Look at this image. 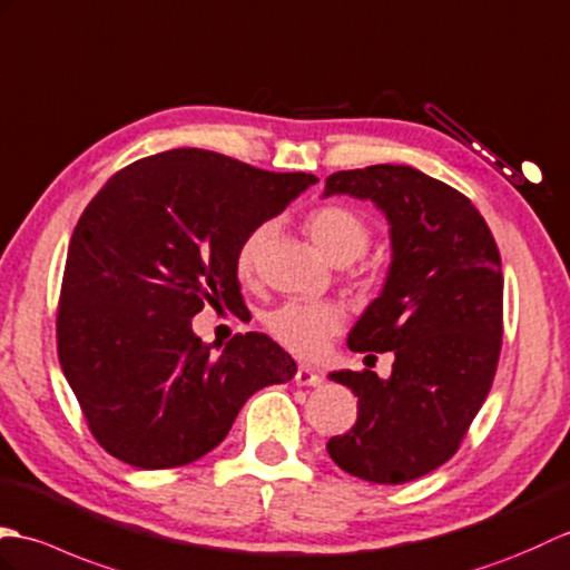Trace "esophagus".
Wrapping results in <instances>:
<instances>
[{"label":"esophagus","instance_id":"obj_1","mask_svg":"<svg viewBox=\"0 0 570 570\" xmlns=\"http://www.w3.org/2000/svg\"><path fill=\"white\" fill-rule=\"evenodd\" d=\"M295 383L305 385V387H317V385H322V377H320V373H314L312 368H307V365H297Z\"/></svg>","mask_w":570,"mask_h":570}]
</instances>
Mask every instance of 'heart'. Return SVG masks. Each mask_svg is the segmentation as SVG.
I'll return each mask as SVG.
<instances>
[{"label": "heart", "mask_w": 570, "mask_h": 570, "mask_svg": "<svg viewBox=\"0 0 570 570\" xmlns=\"http://www.w3.org/2000/svg\"><path fill=\"white\" fill-rule=\"evenodd\" d=\"M305 229L312 242L334 265H348L358 261L371 246V224L358 209L348 205H322L309 212ZM271 226L258 224L242 238L234 253V268L242 281H250L256 275L261 253L268 238ZM265 332L277 344L295 356L314 358L326 348V341L341 328V314L332 305H317V302H285L265 314Z\"/></svg>", "instance_id": "b5f03b06"}]
</instances>
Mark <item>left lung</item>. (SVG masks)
Masks as SVG:
<instances>
[{"label": "left lung", "mask_w": 570, "mask_h": 570, "mask_svg": "<svg viewBox=\"0 0 570 570\" xmlns=\"http://www.w3.org/2000/svg\"><path fill=\"white\" fill-rule=\"evenodd\" d=\"M373 199L390 219L383 293L348 334L351 351L395 353L390 381L338 371L358 420L332 436L346 473L400 485L461 449L490 392L502 348V263L490 226L459 189L410 166H371L326 178V195Z\"/></svg>", "instance_id": "8db88e82"}]
</instances>
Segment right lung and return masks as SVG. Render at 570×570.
Segmentation results:
<instances>
[{"instance_id":"1","label":"right lung","mask_w":570,"mask_h":570,"mask_svg":"<svg viewBox=\"0 0 570 570\" xmlns=\"http://www.w3.org/2000/svg\"><path fill=\"white\" fill-rule=\"evenodd\" d=\"M317 183L202 148L114 173L75 226L58 297V358L97 444L146 471L219 446L253 392L295 361L258 332L222 353L193 334L205 305L244 307L242 238Z\"/></svg>"}]
</instances>
